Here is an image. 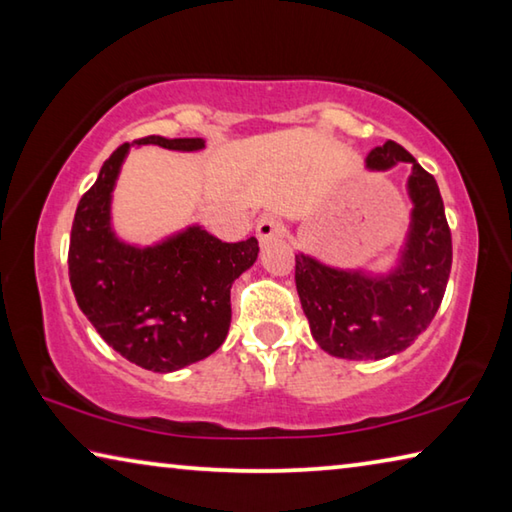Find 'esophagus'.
<instances>
[{
    "label": "esophagus",
    "mask_w": 512,
    "mask_h": 512,
    "mask_svg": "<svg viewBox=\"0 0 512 512\" xmlns=\"http://www.w3.org/2000/svg\"><path fill=\"white\" fill-rule=\"evenodd\" d=\"M282 235V223L273 219V216H262V219L257 221V239L259 244H266V241H271L275 237Z\"/></svg>",
    "instance_id": "obj_1"
}]
</instances>
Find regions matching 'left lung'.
<instances>
[{
    "label": "left lung",
    "mask_w": 512,
    "mask_h": 512,
    "mask_svg": "<svg viewBox=\"0 0 512 512\" xmlns=\"http://www.w3.org/2000/svg\"><path fill=\"white\" fill-rule=\"evenodd\" d=\"M411 164L406 194L411 221L395 264L384 273L323 264L296 255V289L311 336L339 359H386L418 339L443 302L452 271V232L436 178L413 155L388 140L366 158L368 171Z\"/></svg>",
    "instance_id": "obj_1"
}]
</instances>
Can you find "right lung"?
Masks as SVG:
<instances>
[{
  "label": "right lung",
  "instance_id": "obj_1",
  "mask_svg": "<svg viewBox=\"0 0 512 512\" xmlns=\"http://www.w3.org/2000/svg\"><path fill=\"white\" fill-rule=\"evenodd\" d=\"M201 151V137L151 135L121 144L76 207L69 239V282L85 318L112 350L135 366L176 372L221 348L230 329V289L257 262V239L239 244L187 225L153 246L112 228V192L131 146Z\"/></svg>",
  "mask_w": 512,
  "mask_h": 512
}]
</instances>
